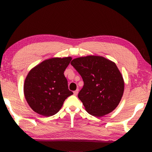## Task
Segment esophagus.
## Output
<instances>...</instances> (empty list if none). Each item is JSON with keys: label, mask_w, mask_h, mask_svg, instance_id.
Segmentation results:
<instances>
[{"label": "esophagus", "mask_w": 152, "mask_h": 152, "mask_svg": "<svg viewBox=\"0 0 152 152\" xmlns=\"http://www.w3.org/2000/svg\"><path fill=\"white\" fill-rule=\"evenodd\" d=\"M78 91H78V89H77V90H76V91L74 92V95H75V96H76V95H77V94H78Z\"/></svg>", "instance_id": "34e87169"}]
</instances>
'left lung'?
<instances>
[{
	"label": "left lung",
	"instance_id": "8db88e82",
	"mask_svg": "<svg viewBox=\"0 0 152 152\" xmlns=\"http://www.w3.org/2000/svg\"><path fill=\"white\" fill-rule=\"evenodd\" d=\"M71 65L84 81L78 96L89 114L101 117L116 109L125 82L115 62L102 56H87L74 59Z\"/></svg>",
	"mask_w": 152,
	"mask_h": 152
}]
</instances>
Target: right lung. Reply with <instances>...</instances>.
Instances as JSON below:
<instances>
[{
	"mask_svg": "<svg viewBox=\"0 0 152 152\" xmlns=\"http://www.w3.org/2000/svg\"><path fill=\"white\" fill-rule=\"evenodd\" d=\"M72 57L52 58L37 64L31 70L24 82L23 92L33 111L44 117L57 113L64 102L73 92L69 91L64 72Z\"/></svg>",
	"mask_w": 152,
	"mask_h": 152,
	"instance_id": "obj_1",
	"label": "right lung"
}]
</instances>
